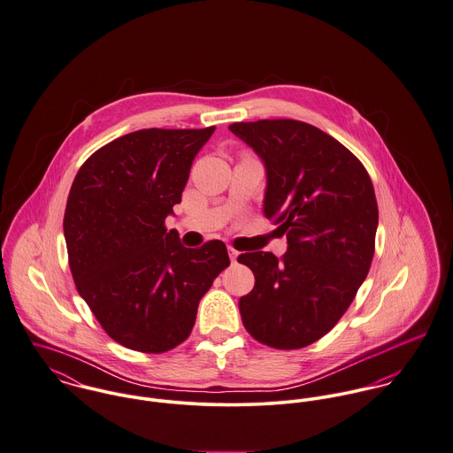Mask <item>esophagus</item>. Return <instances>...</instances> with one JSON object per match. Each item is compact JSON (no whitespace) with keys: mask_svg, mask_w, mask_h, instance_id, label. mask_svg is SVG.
Instances as JSON below:
<instances>
[{"mask_svg":"<svg viewBox=\"0 0 453 453\" xmlns=\"http://www.w3.org/2000/svg\"><path fill=\"white\" fill-rule=\"evenodd\" d=\"M229 258H231V262H236L238 251L234 250V249H229Z\"/></svg>","mask_w":453,"mask_h":453,"instance_id":"1","label":"esophagus"}]
</instances>
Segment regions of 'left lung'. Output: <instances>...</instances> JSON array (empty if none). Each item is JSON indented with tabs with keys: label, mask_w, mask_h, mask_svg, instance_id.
Returning a JSON list of instances; mask_svg holds the SVG:
<instances>
[{
	"label": "left lung",
	"mask_w": 453,
	"mask_h": 453,
	"mask_svg": "<svg viewBox=\"0 0 453 453\" xmlns=\"http://www.w3.org/2000/svg\"><path fill=\"white\" fill-rule=\"evenodd\" d=\"M265 166L264 215L287 233V253L249 251L255 287L240 299L251 337L301 349L326 335L368 274L379 224L373 184L339 141L297 119L233 123Z\"/></svg>",
	"instance_id": "1"
}]
</instances>
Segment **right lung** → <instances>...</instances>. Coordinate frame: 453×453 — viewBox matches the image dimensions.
I'll return each instance as SVG.
<instances>
[{
  "mask_svg": "<svg viewBox=\"0 0 453 453\" xmlns=\"http://www.w3.org/2000/svg\"><path fill=\"white\" fill-rule=\"evenodd\" d=\"M213 130L127 134L94 152L71 186L64 238L73 280L107 335L128 349L184 342L203 296L229 265L222 242L186 249L165 227Z\"/></svg>",
  "mask_w": 453,
  "mask_h": 453,
  "instance_id": "add662e5",
  "label": "right lung"
}]
</instances>
